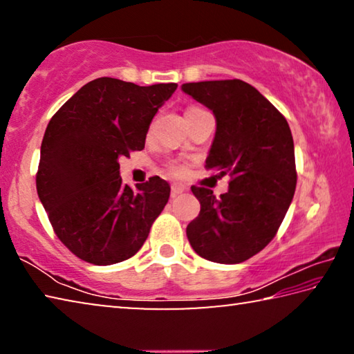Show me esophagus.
I'll list each match as a JSON object with an SVG mask.
<instances>
[{
  "instance_id": "obj_1",
  "label": "esophagus",
  "mask_w": 354,
  "mask_h": 354,
  "mask_svg": "<svg viewBox=\"0 0 354 354\" xmlns=\"http://www.w3.org/2000/svg\"><path fill=\"white\" fill-rule=\"evenodd\" d=\"M185 192V187L183 184H171V198H176L178 195H181Z\"/></svg>"
}]
</instances>
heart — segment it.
<instances>
[{"label": "heart", "instance_id": "b5f03b06", "mask_svg": "<svg viewBox=\"0 0 354 354\" xmlns=\"http://www.w3.org/2000/svg\"><path fill=\"white\" fill-rule=\"evenodd\" d=\"M195 109H200V107H189L187 112L195 111ZM151 128H153V124H151ZM189 165H190V160L187 158H173L170 160H167L165 169L173 176H184L185 173L189 171Z\"/></svg>", "mask_w": 354, "mask_h": 354}]
</instances>
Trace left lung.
I'll return each instance as SVG.
<instances>
[{"label": "left lung", "instance_id": "1", "mask_svg": "<svg viewBox=\"0 0 354 354\" xmlns=\"http://www.w3.org/2000/svg\"><path fill=\"white\" fill-rule=\"evenodd\" d=\"M214 112L217 131L206 169L230 175V190L214 195L192 185L201 211L187 225L195 253L218 263H241L272 242L297 187L289 123L253 86L241 80L183 84Z\"/></svg>", "mask_w": 354, "mask_h": 354}]
</instances>
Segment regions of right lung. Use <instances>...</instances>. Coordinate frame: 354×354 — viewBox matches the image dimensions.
<instances>
[{
    "label": "right lung",
    "instance_id": "1",
    "mask_svg": "<svg viewBox=\"0 0 354 354\" xmlns=\"http://www.w3.org/2000/svg\"><path fill=\"white\" fill-rule=\"evenodd\" d=\"M176 87L98 77L51 117L35 184L59 241L80 259L95 266L129 259L165 207L169 183L151 176L131 189L118 160L143 149L149 123Z\"/></svg>",
    "mask_w": 354,
    "mask_h": 354
}]
</instances>
